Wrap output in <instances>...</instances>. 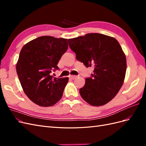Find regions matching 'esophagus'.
Masks as SVG:
<instances>
[{"label": "esophagus", "instance_id": "1", "mask_svg": "<svg viewBox=\"0 0 146 146\" xmlns=\"http://www.w3.org/2000/svg\"><path fill=\"white\" fill-rule=\"evenodd\" d=\"M69 78H71V79H75L77 77V76H72V75H70V76H69Z\"/></svg>", "mask_w": 146, "mask_h": 146}]
</instances>
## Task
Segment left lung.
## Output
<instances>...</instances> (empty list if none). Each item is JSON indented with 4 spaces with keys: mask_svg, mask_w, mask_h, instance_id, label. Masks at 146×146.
<instances>
[{
    "mask_svg": "<svg viewBox=\"0 0 146 146\" xmlns=\"http://www.w3.org/2000/svg\"><path fill=\"white\" fill-rule=\"evenodd\" d=\"M68 43L78 61L94 68L79 91L82 98L92 106L107 104L117 94L125 76L126 57L119 43L100 33L69 39Z\"/></svg>",
    "mask_w": 146,
    "mask_h": 146,
    "instance_id": "1",
    "label": "left lung"
}]
</instances>
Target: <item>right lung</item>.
Wrapping results in <instances>:
<instances>
[{"label":"right lung","instance_id":"1","mask_svg":"<svg viewBox=\"0 0 146 146\" xmlns=\"http://www.w3.org/2000/svg\"><path fill=\"white\" fill-rule=\"evenodd\" d=\"M68 39L43 36L24 46L16 64L21 85L28 98L41 107H50L63 96L69 78H56L58 63L68 50Z\"/></svg>","mask_w":146,"mask_h":146}]
</instances>
